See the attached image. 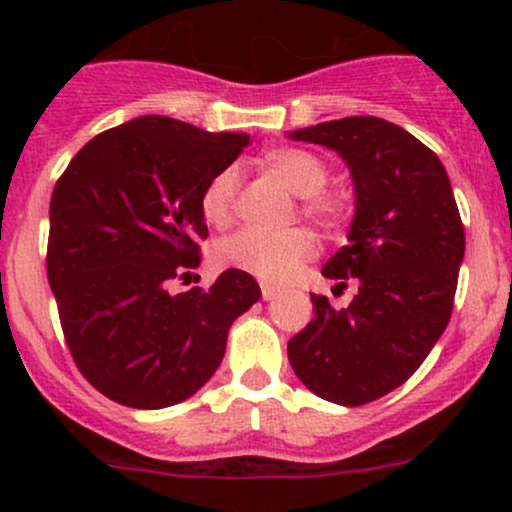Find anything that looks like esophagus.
<instances>
[{
	"label": "esophagus",
	"instance_id": "1",
	"mask_svg": "<svg viewBox=\"0 0 512 512\" xmlns=\"http://www.w3.org/2000/svg\"><path fill=\"white\" fill-rule=\"evenodd\" d=\"M276 293H279V289L272 284H262V298L264 301H272V298H276Z\"/></svg>",
	"mask_w": 512,
	"mask_h": 512
}]
</instances>
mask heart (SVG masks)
<instances>
[{"label":"heart","instance_id":"b5f03b06","mask_svg":"<svg viewBox=\"0 0 512 512\" xmlns=\"http://www.w3.org/2000/svg\"><path fill=\"white\" fill-rule=\"evenodd\" d=\"M262 163L279 180L289 185L291 192L303 197V214L317 226L332 231L342 219V207L337 199L322 195L327 182V166L320 156L305 149L281 146L262 156ZM238 175L233 168L221 170L207 182L199 197V211L209 226L223 228L233 219V197H236ZM315 252V240L310 233L293 228L284 233H262L245 228L223 238L214 248V262L223 269H238V272L257 276L269 284H281L291 279V274Z\"/></svg>","mask_w":512,"mask_h":512}]
</instances>
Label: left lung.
<instances>
[{"instance_id":"left-lung-1","label":"left lung","mask_w":512,"mask_h":512,"mask_svg":"<svg viewBox=\"0 0 512 512\" xmlns=\"http://www.w3.org/2000/svg\"><path fill=\"white\" fill-rule=\"evenodd\" d=\"M344 158L354 178L349 245L322 267L346 308L315 296V317L289 342L298 380L327 402L361 407L414 375L448 327L464 226L440 158L407 129L373 115L289 132Z\"/></svg>"}]
</instances>
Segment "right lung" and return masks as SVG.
<instances>
[{"label": "right lung", "instance_id": "add662e5", "mask_svg": "<svg viewBox=\"0 0 512 512\" xmlns=\"http://www.w3.org/2000/svg\"><path fill=\"white\" fill-rule=\"evenodd\" d=\"M250 142L163 115L105 129L50 199L48 279L76 368L117 404L185 402L219 368L233 320L262 291L226 269L209 291L170 293L209 236L199 197Z\"/></svg>", "mask_w": 512, "mask_h": 512}]
</instances>
